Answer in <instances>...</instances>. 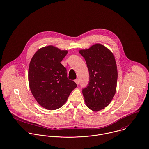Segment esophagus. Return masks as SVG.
Wrapping results in <instances>:
<instances>
[{
  "label": "esophagus",
  "instance_id": "34e87169",
  "mask_svg": "<svg viewBox=\"0 0 149 149\" xmlns=\"http://www.w3.org/2000/svg\"><path fill=\"white\" fill-rule=\"evenodd\" d=\"M75 81V82L77 83V84H79V79H76L75 80H74Z\"/></svg>",
  "mask_w": 149,
  "mask_h": 149
}]
</instances>
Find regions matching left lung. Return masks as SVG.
<instances>
[{"label":"left lung","mask_w":149,"mask_h":149,"mask_svg":"<svg viewBox=\"0 0 149 149\" xmlns=\"http://www.w3.org/2000/svg\"><path fill=\"white\" fill-rule=\"evenodd\" d=\"M89 71L88 85L82 89L86 104L93 111L104 109L115 96L117 69L113 53L100 44L88 49L81 50Z\"/></svg>","instance_id":"1"}]
</instances>
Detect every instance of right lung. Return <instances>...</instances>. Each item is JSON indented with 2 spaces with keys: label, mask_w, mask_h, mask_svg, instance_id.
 <instances>
[{
  "label": "right lung",
  "mask_w": 149,
  "mask_h": 149,
  "mask_svg": "<svg viewBox=\"0 0 149 149\" xmlns=\"http://www.w3.org/2000/svg\"><path fill=\"white\" fill-rule=\"evenodd\" d=\"M68 54L53 46L37 50L32 58L28 70L31 91L42 107L55 110L62 107L77 85L67 77V70L61 62Z\"/></svg>",
  "instance_id": "add662e5"
}]
</instances>
